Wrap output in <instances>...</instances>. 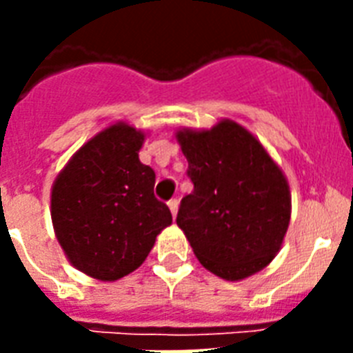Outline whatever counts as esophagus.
<instances>
[{
	"label": "esophagus",
	"mask_w": 353,
	"mask_h": 353,
	"mask_svg": "<svg viewBox=\"0 0 353 353\" xmlns=\"http://www.w3.org/2000/svg\"><path fill=\"white\" fill-rule=\"evenodd\" d=\"M177 207H179V201H177V199H170V201H168V209H170V212L174 218H176V214H177Z\"/></svg>",
	"instance_id": "34e87169"
}]
</instances>
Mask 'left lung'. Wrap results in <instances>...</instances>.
Returning <instances> with one entry per match:
<instances>
[{
	"label": "left lung",
	"instance_id": "left-lung-1",
	"mask_svg": "<svg viewBox=\"0 0 353 353\" xmlns=\"http://www.w3.org/2000/svg\"><path fill=\"white\" fill-rule=\"evenodd\" d=\"M176 139L194 183L176 221L194 254L231 282L262 271L279 254L290 227L291 194L282 168L231 119L210 130L181 128Z\"/></svg>",
	"mask_w": 353,
	"mask_h": 353
}]
</instances>
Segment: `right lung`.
<instances>
[{
    "label": "right lung",
    "instance_id": "obj_1",
    "mask_svg": "<svg viewBox=\"0 0 353 353\" xmlns=\"http://www.w3.org/2000/svg\"><path fill=\"white\" fill-rule=\"evenodd\" d=\"M146 133L115 122L74 152L51 188V218L73 268L115 282L146 260L172 223L154 196L155 172L139 161Z\"/></svg>",
    "mask_w": 353,
    "mask_h": 353
}]
</instances>
